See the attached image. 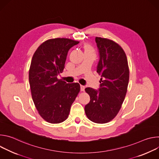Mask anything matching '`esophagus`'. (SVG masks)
Returning <instances> with one entry per match:
<instances>
[{"label": "esophagus", "mask_w": 159, "mask_h": 159, "mask_svg": "<svg viewBox=\"0 0 159 159\" xmlns=\"http://www.w3.org/2000/svg\"><path fill=\"white\" fill-rule=\"evenodd\" d=\"M85 86H84V85H80V90H81V91H84L85 90Z\"/></svg>", "instance_id": "obj_1"}]
</instances>
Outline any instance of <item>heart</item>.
<instances>
[{"label": "heart", "mask_w": 159, "mask_h": 159, "mask_svg": "<svg viewBox=\"0 0 159 159\" xmlns=\"http://www.w3.org/2000/svg\"><path fill=\"white\" fill-rule=\"evenodd\" d=\"M84 50L85 51H93V48L89 44H85L84 46Z\"/></svg>", "instance_id": "heart-1"}]
</instances>
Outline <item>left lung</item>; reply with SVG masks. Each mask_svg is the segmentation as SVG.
<instances>
[{
	"mask_svg": "<svg viewBox=\"0 0 159 159\" xmlns=\"http://www.w3.org/2000/svg\"><path fill=\"white\" fill-rule=\"evenodd\" d=\"M99 52L97 72L101 75L99 90L85 88L90 101L85 106L87 117L103 124L114 119L125 100L129 72L127 57L120 45L107 38H96Z\"/></svg>",
	"mask_w": 159,
	"mask_h": 159,
	"instance_id": "1",
	"label": "left lung"
}]
</instances>
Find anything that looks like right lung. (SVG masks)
<instances>
[{
	"mask_svg": "<svg viewBox=\"0 0 159 159\" xmlns=\"http://www.w3.org/2000/svg\"><path fill=\"white\" fill-rule=\"evenodd\" d=\"M79 43L69 38L50 39L33 56L29 70L32 99L39 115L48 123L66 120L80 92L79 83L66 84L57 78L64 69L68 52Z\"/></svg>",
	"mask_w": 159,
	"mask_h": 159,
	"instance_id": "add662e5",
	"label": "right lung"
}]
</instances>
